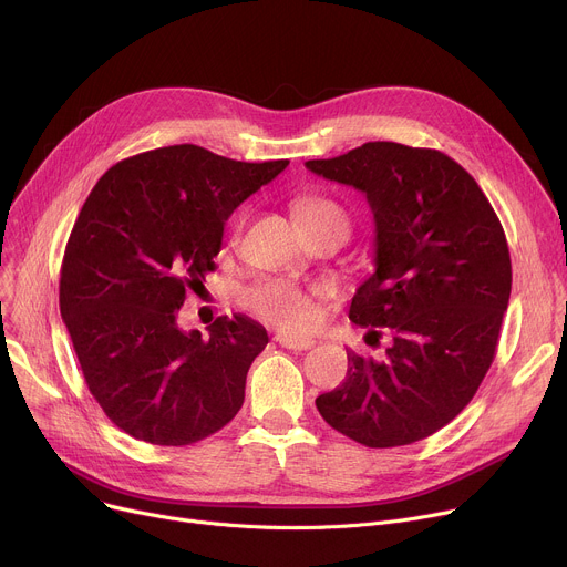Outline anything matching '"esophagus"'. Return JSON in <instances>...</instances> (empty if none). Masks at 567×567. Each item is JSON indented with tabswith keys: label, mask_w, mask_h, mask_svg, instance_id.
Instances as JSON below:
<instances>
[{
	"label": "esophagus",
	"mask_w": 567,
	"mask_h": 567,
	"mask_svg": "<svg viewBox=\"0 0 567 567\" xmlns=\"http://www.w3.org/2000/svg\"><path fill=\"white\" fill-rule=\"evenodd\" d=\"M278 346L287 348V350H309L313 348V339H305V337H291V334H276Z\"/></svg>",
	"instance_id": "34e87169"
}]
</instances>
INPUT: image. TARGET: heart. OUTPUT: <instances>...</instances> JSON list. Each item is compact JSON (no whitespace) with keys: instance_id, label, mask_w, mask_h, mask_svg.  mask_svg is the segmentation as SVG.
Returning <instances> with one entry per match:
<instances>
[{"instance_id":"heart-1","label":"heart","mask_w":567,"mask_h":567,"mask_svg":"<svg viewBox=\"0 0 567 567\" xmlns=\"http://www.w3.org/2000/svg\"><path fill=\"white\" fill-rule=\"evenodd\" d=\"M293 213L305 233L322 224H341L348 228L346 208L326 195H300L293 199ZM316 291H305L287 280H260L245 293V305L260 318L276 322L289 332L309 330L316 320Z\"/></svg>"}]
</instances>
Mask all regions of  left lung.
Segmentation results:
<instances>
[{"mask_svg":"<svg viewBox=\"0 0 567 567\" xmlns=\"http://www.w3.org/2000/svg\"><path fill=\"white\" fill-rule=\"evenodd\" d=\"M305 166L365 195L374 274L359 285L350 320L392 332L383 361L348 350V377L316 396V409L370 449L424 440L462 413L494 361L512 293L501 219L437 150L370 141Z\"/></svg>","mask_w":567,"mask_h":567,"instance_id":"obj_1","label":"left lung"}]
</instances>
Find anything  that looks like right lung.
Here are the masks:
<instances>
[{
  "label": "right lung",
  "instance_id": "add662e5",
  "mask_svg": "<svg viewBox=\"0 0 567 567\" xmlns=\"http://www.w3.org/2000/svg\"><path fill=\"white\" fill-rule=\"evenodd\" d=\"M287 166L184 143L121 161L90 193L64 249L60 313L90 392L127 435L195 444L245 403L267 330L235 313L204 339L177 313L215 269L230 213Z\"/></svg>",
  "mask_w": 567,
  "mask_h": 567
}]
</instances>
